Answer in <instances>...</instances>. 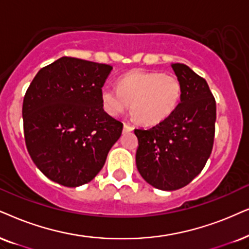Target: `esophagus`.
Returning a JSON list of instances; mask_svg holds the SVG:
<instances>
[{
	"label": "esophagus",
	"mask_w": 249,
	"mask_h": 249,
	"mask_svg": "<svg viewBox=\"0 0 249 249\" xmlns=\"http://www.w3.org/2000/svg\"><path fill=\"white\" fill-rule=\"evenodd\" d=\"M131 131H133V127H132L131 125L124 124V126H123V132H124V133H126V132H131Z\"/></svg>",
	"instance_id": "obj_1"
}]
</instances>
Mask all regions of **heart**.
I'll list each match as a JSON object with an SVG mask.
<instances>
[{
  "label": "heart",
  "instance_id": "obj_1",
  "mask_svg": "<svg viewBox=\"0 0 249 249\" xmlns=\"http://www.w3.org/2000/svg\"><path fill=\"white\" fill-rule=\"evenodd\" d=\"M118 89L102 87L100 99L110 116H119L131 105V111L143 125H156L175 112L181 99V84L171 74L133 71L123 75Z\"/></svg>",
  "mask_w": 249,
  "mask_h": 249
}]
</instances>
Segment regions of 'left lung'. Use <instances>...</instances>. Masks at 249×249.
<instances>
[{
	"mask_svg": "<svg viewBox=\"0 0 249 249\" xmlns=\"http://www.w3.org/2000/svg\"><path fill=\"white\" fill-rule=\"evenodd\" d=\"M171 68L182 89L177 109L156 126L134 130L138 171L162 191L186 186L202 171L215 135L216 102L207 81L181 63Z\"/></svg>",
	"mask_w": 249,
	"mask_h": 249,
	"instance_id": "1",
	"label": "left lung"
}]
</instances>
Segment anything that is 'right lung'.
<instances>
[{"instance_id":"right-lung-1","label":"right lung","mask_w":249,"mask_h":249,"mask_svg":"<svg viewBox=\"0 0 249 249\" xmlns=\"http://www.w3.org/2000/svg\"><path fill=\"white\" fill-rule=\"evenodd\" d=\"M112 67L61 57L37 72L25 94V142L37 169L67 187L101 171L123 124L103 110L100 92Z\"/></svg>"}]
</instances>
